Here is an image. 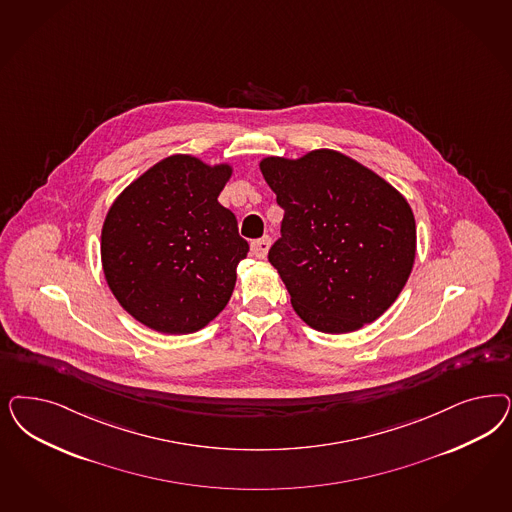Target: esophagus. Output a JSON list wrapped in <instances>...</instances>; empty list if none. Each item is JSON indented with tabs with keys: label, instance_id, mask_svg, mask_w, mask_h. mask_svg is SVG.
<instances>
[{
	"label": "esophagus",
	"instance_id": "obj_1",
	"mask_svg": "<svg viewBox=\"0 0 512 512\" xmlns=\"http://www.w3.org/2000/svg\"><path fill=\"white\" fill-rule=\"evenodd\" d=\"M269 248H271V237L265 235L262 239H258V241L252 243V254H254L256 258L264 260L265 256H267V252H269Z\"/></svg>",
	"mask_w": 512,
	"mask_h": 512
}]
</instances>
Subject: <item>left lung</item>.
I'll use <instances>...</instances> for the list:
<instances>
[{
  "instance_id": "1",
  "label": "left lung",
  "mask_w": 512,
  "mask_h": 512,
  "mask_svg": "<svg viewBox=\"0 0 512 512\" xmlns=\"http://www.w3.org/2000/svg\"><path fill=\"white\" fill-rule=\"evenodd\" d=\"M260 171L284 209L269 262L297 316L322 333H350L386 313L416 256L403 194L339 150L267 156Z\"/></svg>"
}]
</instances>
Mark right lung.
<instances>
[{"label": "right lung", "instance_id": "right-lung-1", "mask_svg": "<svg viewBox=\"0 0 512 512\" xmlns=\"http://www.w3.org/2000/svg\"><path fill=\"white\" fill-rule=\"evenodd\" d=\"M228 162L173 154L113 201L101 226L103 275L137 322L167 335L203 330L230 301L248 243L218 203Z\"/></svg>", "mask_w": 512, "mask_h": 512}]
</instances>
